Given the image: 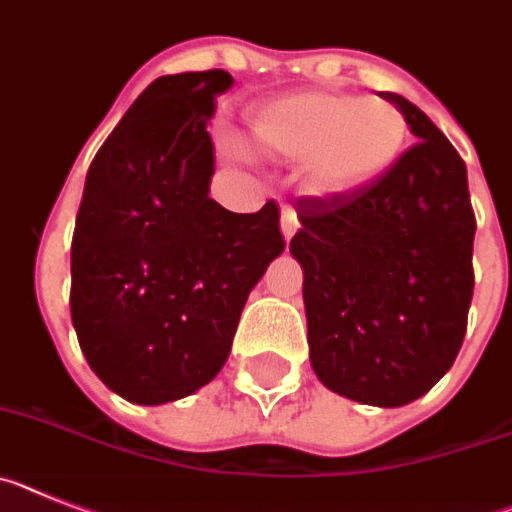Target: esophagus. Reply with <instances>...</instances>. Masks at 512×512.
<instances>
[{
  "label": "esophagus",
  "instance_id": "obj_1",
  "mask_svg": "<svg viewBox=\"0 0 512 512\" xmlns=\"http://www.w3.org/2000/svg\"><path fill=\"white\" fill-rule=\"evenodd\" d=\"M296 229H299V216H296V211H293L291 206H286L281 211V231L283 237H286V242L296 234Z\"/></svg>",
  "mask_w": 512,
  "mask_h": 512
}]
</instances>
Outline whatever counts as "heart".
Wrapping results in <instances>:
<instances>
[{
    "label": "heart",
    "mask_w": 512,
    "mask_h": 512,
    "mask_svg": "<svg viewBox=\"0 0 512 512\" xmlns=\"http://www.w3.org/2000/svg\"><path fill=\"white\" fill-rule=\"evenodd\" d=\"M252 141L270 157L304 162L317 195L342 198L386 175L407 141L402 110L381 97L296 92L252 113Z\"/></svg>",
    "instance_id": "b5f03b06"
}]
</instances>
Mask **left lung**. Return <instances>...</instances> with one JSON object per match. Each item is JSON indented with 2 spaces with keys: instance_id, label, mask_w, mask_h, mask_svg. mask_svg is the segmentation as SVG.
<instances>
[{
  "instance_id": "1",
  "label": "left lung",
  "mask_w": 512,
  "mask_h": 512,
  "mask_svg": "<svg viewBox=\"0 0 512 512\" xmlns=\"http://www.w3.org/2000/svg\"><path fill=\"white\" fill-rule=\"evenodd\" d=\"M415 133L381 180L353 195H304L291 255L304 268L311 368L340 397L402 407L453 366L474 293L466 164L417 105Z\"/></svg>"
}]
</instances>
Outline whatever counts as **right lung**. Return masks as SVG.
I'll list each match as a JSON object with an SVG mask.
<instances>
[{
  "mask_svg": "<svg viewBox=\"0 0 512 512\" xmlns=\"http://www.w3.org/2000/svg\"><path fill=\"white\" fill-rule=\"evenodd\" d=\"M229 71L159 77L95 154L71 239V322L100 381L136 404L206 386L229 358L244 301L286 250L278 206L208 198L206 126Z\"/></svg>",
  "mask_w": 512,
  "mask_h": 512,
  "instance_id": "1",
  "label": "right lung"
}]
</instances>
